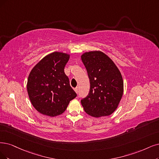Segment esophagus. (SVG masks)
Here are the masks:
<instances>
[{"label":"esophagus","instance_id":"esophagus-1","mask_svg":"<svg viewBox=\"0 0 159 159\" xmlns=\"http://www.w3.org/2000/svg\"><path fill=\"white\" fill-rule=\"evenodd\" d=\"M74 90L75 91L76 93H78V87H76L74 89Z\"/></svg>","mask_w":159,"mask_h":159}]
</instances>
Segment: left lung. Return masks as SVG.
Masks as SVG:
<instances>
[{
    "mask_svg": "<svg viewBox=\"0 0 159 159\" xmlns=\"http://www.w3.org/2000/svg\"><path fill=\"white\" fill-rule=\"evenodd\" d=\"M90 79L89 95L80 100L85 112L93 117L109 116L116 110L123 94V80L116 65L100 51L81 56Z\"/></svg>",
    "mask_w": 159,
    "mask_h": 159,
    "instance_id": "obj_1",
    "label": "left lung"
}]
</instances>
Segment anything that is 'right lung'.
<instances>
[{
    "label": "right lung",
    "mask_w": 159,
    "mask_h": 159,
    "mask_svg": "<svg viewBox=\"0 0 159 159\" xmlns=\"http://www.w3.org/2000/svg\"><path fill=\"white\" fill-rule=\"evenodd\" d=\"M69 55L54 52L43 58L29 75L27 89L33 107L43 115L56 116L76 97L64 67Z\"/></svg>",
    "instance_id": "obj_1"
}]
</instances>
